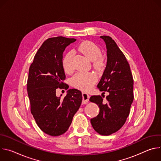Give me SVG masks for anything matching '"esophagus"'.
Masks as SVG:
<instances>
[{"label":"esophagus","mask_w":161,"mask_h":161,"mask_svg":"<svg viewBox=\"0 0 161 161\" xmlns=\"http://www.w3.org/2000/svg\"><path fill=\"white\" fill-rule=\"evenodd\" d=\"M82 97H83V101H82V103L83 104H86L88 101H89V98H90V96L85 93V92H83L82 93Z\"/></svg>","instance_id":"34e87169"}]
</instances>
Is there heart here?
I'll return each mask as SVG.
<instances>
[{"label":"heart","instance_id":"b5f03b06","mask_svg":"<svg viewBox=\"0 0 161 161\" xmlns=\"http://www.w3.org/2000/svg\"><path fill=\"white\" fill-rule=\"evenodd\" d=\"M78 51L83 53L90 61H93V65L97 70H101L104 67V58L101 56L100 48L94 42L85 41L82 42L78 48ZM73 53H67L62 59V67L67 73L73 70ZM96 75L91 73H78L71 79V84L80 90L86 91L90 90L97 81Z\"/></svg>","mask_w":161,"mask_h":161}]
</instances>
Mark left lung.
<instances>
[{
    "instance_id": "1",
    "label": "left lung",
    "mask_w": 161,
    "mask_h": 161,
    "mask_svg": "<svg viewBox=\"0 0 161 161\" xmlns=\"http://www.w3.org/2000/svg\"><path fill=\"white\" fill-rule=\"evenodd\" d=\"M107 49V63L97 85L100 91L108 92L106 103L100 96H92L90 101L100 109L96 117L90 119L94 130L108 136L118 131L125 124L134 99V81L129 64L116 42L109 36L100 37Z\"/></svg>"
}]
</instances>
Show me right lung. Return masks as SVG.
Returning <instances> with one entry per match:
<instances>
[{"label":"right lung","mask_w":161,"mask_h":161,"mask_svg":"<svg viewBox=\"0 0 161 161\" xmlns=\"http://www.w3.org/2000/svg\"><path fill=\"white\" fill-rule=\"evenodd\" d=\"M76 41L62 36L47 39L29 68L27 85L31 111L41 130L52 136L68 130L81 104V92L77 89L68 90L64 99L56 95L57 88H66L63 83L65 79L63 52Z\"/></svg>","instance_id":"right-lung-1"}]
</instances>
